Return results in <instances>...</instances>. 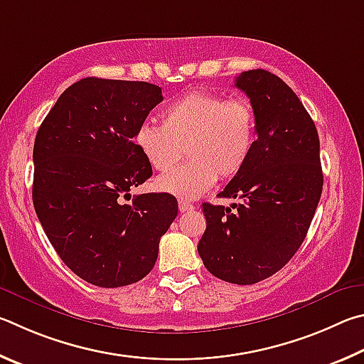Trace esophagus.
Here are the masks:
<instances>
[{
    "label": "esophagus",
    "mask_w": 364,
    "mask_h": 364,
    "mask_svg": "<svg viewBox=\"0 0 364 364\" xmlns=\"http://www.w3.org/2000/svg\"><path fill=\"white\" fill-rule=\"evenodd\" d=\"M192 209H193L192 203H188L186 200H178V211H181V213H188V211H192Z\"/></svg>",
    "instance_id": "obj_1"
}]
</instances>
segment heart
Returning <instances> with one entry per match:
<instances>
[{"label": "heart", "mask_w": 364, "mask_h": 364, "mask_svg": "<svg viewBox=\"0 0 364 364\" xmlns=\"http://www.w3.org/2000/svg\"><path fill=\"white\" fill-rule=\"evenodd\" d=\"M137 151L158 172L169 171L186 150L188 161L158 177V192L196 198L218 177L240 174L256 144V113L250 102L193 91L161 112V126L144 123L134 136Z\"/></svg>", "instance_id": "1"}]
</instances>
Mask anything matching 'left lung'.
Returning <instances> with one entry per match:
<instances>
[{
    "mask_svg": "<svg viewBox=\"0 0 364 364\" xmlns=\"http://www.w3.org/2000/svg\"><path fill=\"white\" fill-rule=\"evenodd\" d=\"M235 86L251 99L256 134L250 161L220 192L230 208L203 203L206 230L198 254L224 282L272 277L301 247L323 190L320 139L294 91L267 70L243 72Z\"/></svg>",
    "mask_w": 364,
    "mask_h": 364,
    "instance_id": "obj_1",
    "label": "left lung"
}]
</instances>
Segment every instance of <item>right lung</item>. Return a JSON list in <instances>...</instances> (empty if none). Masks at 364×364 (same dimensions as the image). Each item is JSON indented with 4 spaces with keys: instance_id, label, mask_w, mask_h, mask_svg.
<instances>
[{
    "instance_id": "obj_1",
    "label": "right lung",
    "mask_w": 364,
    "mask_h": 364,
    "mask_svg": "<svg viewBox=\"0 0 364 364\" xmlns=\"http://www.w3.org/2000/svg\"><path fill=\"white\" fill-rule=\"evenodd\" d=\"M161 100L151 82L82 78L60 94L36 132L38 219L63 264L100 288L150 273L159 238L177 215L169 193L123 203L153 174L134 136Z\"/></svg>"
}]
</instances>
